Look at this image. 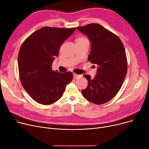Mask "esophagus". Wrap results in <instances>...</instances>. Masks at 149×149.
<instances>
[{"mask_svg": "<svg viewBox=\"0 0 149 149\" xmlns=\"http://www.w3.org/2000/svg\"><path fill=\"white\" fill-rule=\"evenodd\" d=\"M82 76L81 75H79V74H75V73H74L73 74V77L74 78V79H77V78H78V77H81Z\"/></svg>", "mask_w": 149, "mask_h": 149, "instance_id": "obj_1", "label": "esophagus"}]
</instances>
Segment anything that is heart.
<instances>
[{"label": "heart", "instance_id": "heart-1", "mask_svg": "<svg viewBox=\"0 0 149 149\" xmlns=\"http://www.w3.org/2000/svg\"><path fill=\"white\" fill-rule=\"evenodd\" d=\"M82 40H86V39L85 38H80L77 39V41H82Z\"/></svg>", "mask_w": 149, "mask_h": 149}]
</instances>
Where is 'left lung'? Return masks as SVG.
I'll use <instances>...</instances> for the list:
<instances>
[{"instance_id": "obj_1", "label": "left lung", "mask_w": 149, "mask_h": 149, "mask_svg": "<svg viewBox=\"0 0 149 149\" xmlns=\"http://www.w3.org/2000/svg\"><path fill=\"white\" fill-rule=\"evenodd\" d=\"M91 43L88 59L97 65L94 78L84 74L88 86L82 90L84 97L97 104L111 100L123 83L127 70V58L123 42L118 36L97 23L77 27Z\"/></svg>"}]
</instances>
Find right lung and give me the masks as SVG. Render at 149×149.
Wrapping results in <instances>:
<instances>
[{
  "mask_svg": "<svg viewBox=\"0 0 149 149\" xmlns=\"http://www.w3.org/2000/svg\"><path fill=\"white\" fill-rule=\"evenodd\" d=\"M76 29L45 26L32 33L21 46L18 55L20 79L37 102L45 105L56 102L73 79L72 72L54 71L52 64L62 43Z\"/></svg>",
  "mask_w": 149,
  "mask_h": 149,
  "instance_id": "add662e5",
  "label": "right lung"
}]
</instances>
